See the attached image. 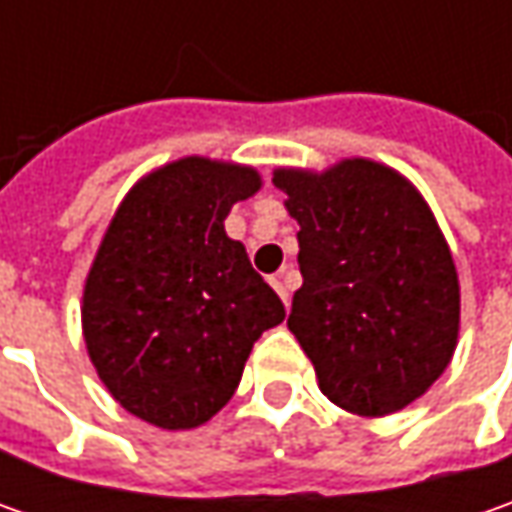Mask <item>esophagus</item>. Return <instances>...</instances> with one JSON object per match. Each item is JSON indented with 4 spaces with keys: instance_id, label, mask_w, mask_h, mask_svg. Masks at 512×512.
<instances>
[{
    "instance_id": "1",
    "label": "esophagus",
    "mask_w": 512,
    "mask_h": 512,
    "mask_svg": "<svg viewBox=\"0 0 512 512\" xmlns=\"http://www.w3.org/2000/svg\"><path fill=\"white\" fill-rule=\"evenodd\" d=\"M270 285H273V290L279 293V299L285 302V307L290 305V293H287V282H285V273H279V276H273L270 279Z\"/></svg>"
}]
</instances>
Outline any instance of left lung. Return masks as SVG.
Segmentation results:
<instances>
[{
	"label": "left lung",
	"mask_w": 512,
	"mask_h": 512,
	"mask_svg": "<svg viewBox=\"0 0 512 512\" xmlns=\"http://www.w3.org/2000/svg\"><path fill=\"white\" fill-rule=\"evenodd\" d=\"M299 222L302 287L287 327L327 399L356 416L416 402L453 359L459 276L422 193L387 165L279 168Z\"/></svg>",
	"instance_id": "8db88e82"
}]
</instances>
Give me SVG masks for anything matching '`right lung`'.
Instances as JSON below:
<instances>
[{"instance_id":"right-lung-1","label":"right lung","mask_w":512,"mask_h":512,"mask_svg":"<svg viewBox=\"0 0 512 512\" xmlns=\"http://www.w3.org/2000/svg\"><path fill=\"white\" fill-rule=\"evenodd\" d=\"M262 187L253 168L185 156L130 187L82 296L88 356L110 396L162 430H190L236 393L253 342L285 305L225 233Z\"/></svg>"}]
</instances>
